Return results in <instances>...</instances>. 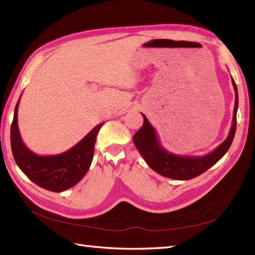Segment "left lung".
Segmentation results:
<instances>
[{
	"label": "left lung",
	"mask_w": 255,
	"mask_h": 255,
	"mask_svg": "<svg viewBox=\"0 0 255 255\" xmlns=\"http://www.w3.org/2000/svg\"><path fill=\"white\" fill-rule=\"evenodd\" d=\"M232 85L236 93V102L228 137L214 151L203 156H184L169 152L160 143L155 129L142 114L143 125L134 133L132 139L140 154L142 155L151 169L162 176L173 178V180L186 181L200 175L223 158L230 148L237 128V111L239 101H238V90L234 79H232Z\"/></svg>",
	"instance_id": "obj_1"
}]
</instances>
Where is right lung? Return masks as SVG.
Here are the masks:
<instances>
[{
	"mask_svg": "<svg viewBox=\"0 0 255 255\" xmlns=\"http://www.w3.org/2000/svg\"><path fill=\"white\" fill-rule=\"evenodd\" d=\"M18 104L19 100L10 126V147L16 164L30 181L48 191L59 193L74 186L90 169L96 136L104 123L96 125L80 142L66 152L38 155L27 148L21 140L17 125Z\"/></svg>",
	"mask_w": 255,
	"mask_h": 255,
	"instance_id": "1",
	"label": "right lung"
}]
</instances>
